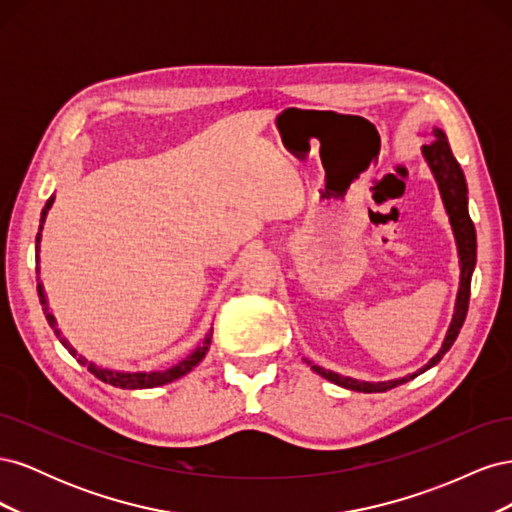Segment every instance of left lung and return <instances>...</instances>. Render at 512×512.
I'll use <instances>...</instances> for the list:
<instances>
[{
    "instance_id": "left-lung-1",
    "label": "left lung",
    "mask_w": 512,
    "mask_h": 512,
    "mask_svg": "<svg viewBox=\"0 0 512 512\" xmlns=\"http://www.w3.org/2000/svg\"><path fill=\"white\" fill-rule=\"evenodd\" d=\"M433 141L429 145H423V156L431 168L433 177H436L438 190L442 196L444 209L448 213V220H451L453 226V235L457 241V252H459V267H461V277H459V290H457V301H455V314L451 320V327L446 331L444 344L440 348V352L433 356V359L423 365L416 374H410L406 378H397V380H386V382H363V380H354V378H346L339 376L335 371L324 369L320 365H312L307 359L305 363L312 365V369L316 371L318 376L327 378L329 382L344 386V389L350 391H359V393H384L389 389H395V386L404 384L412 378H416L418 374H423L429 367L436 365L442 356L448 352L455 344V339L463 327V320H466L468 314V303H470V282H472V271L476 267V230L474 224L470 220L468 213V183L466 177H463V170L459 166V162L455 160L451 145H448V138L440 128L431 130Z\"/></svg>"
}]
</instances>
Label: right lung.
Here are the masks:
<instances>
[{
    "label": "right lung",
    "mask_w": 512,
    "mask_h": 512,
    "mask_svg": "<svg viewBox=\"0 0 512 512\" xmlns=\"http://www.w3.org/2000/svg\"><path fill=\"white\" fill-rule=\"evenodd\" d=\"M53 200H55V196H51L49 200H46V205H44L42 215H40V228H38V237H36V265L40 262L38 252H40V239H42V224H44V220H46V213H49V209H51V205H53ZM36 273H40L38 267H36ZM38 297H40V303H42V307H44L46 320H49L51 329H53L55 335L59 337L61 346H64L72 356H76V361H79L81 365H87V369H89L91 374H94L96 378H100L102 382L111 384V386H117V389H153V386H162V384L173 382V380H177V378L188 374V371H192L200 361H203L207 350H209V346H211L213 329L205 335L203 342H200V346H196V350H194L192 354H188L183 361H179L177 365L168 367V369H164V371H113V369L100 367V365H96V363H89V361L85 359V356H81L79 352H76V350L70 346L68 339H66L64 335H61V331L57 329L55 316L49 312V303H46V294H44L42 284H38Z\"/></svg>",
    "instance_id": "add662e5"
}]
</instances>
